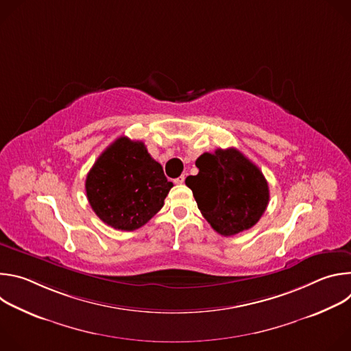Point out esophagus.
Listing matches in <instances>:
<instances>
[{
  "mask_svg": "<svg viewBox=\"0 0 351 351\" xmlns=\"http://www.w3.org/2000/svg\"><path fill=\"white\" fill-rule=\"evenodd\" d=\"M175 183H176V184H183V183H184V175L176 178V179H175Z\"/></svg>",
  "mask_w": 351,
  "mask_h": 351,
  "instance_id": "34e87169",
  "label": "esophagus"
}]
</instances>
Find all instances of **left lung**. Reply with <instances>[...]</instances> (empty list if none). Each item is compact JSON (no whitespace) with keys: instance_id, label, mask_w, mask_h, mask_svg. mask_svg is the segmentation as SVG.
<instances>
[{"instance_id":"left-lung-1","label":"left lung","mask_w":351,"mask_h":351,"mask_svg":"<svg viewBox=\"0 0 351 351\" xmlns=\"http://www.w3.org/2000/svg\"><path fill=\"white\" fill-rule=\"evenodd\" d=\"M198 173L186 178L198 210L222 236L253 228L267 210L269 187L263 172L236 148H217L195 161Z\"/></svg>"}]
</instances>
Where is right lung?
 <instances>
[{"instance_id": "right-lung-1", "label": "right lung", "mask_w": 351, "mask_h": 351, "mask_svg": "<svg viewBox=\"0 0 351 351\" xmlns=\"http://www.w3.org/2000/svg\"><path fill=\"white\" fill-rule=\"evenodd\" d=\"M172 182L143 141L117 138L87 173V199L104 223L118 230L145 225L162 207Z\"/></svg>"}]
</instances>
